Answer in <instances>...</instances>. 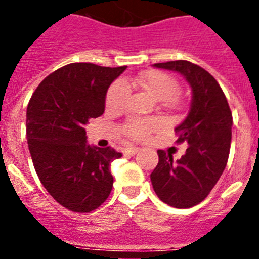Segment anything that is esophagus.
Returning a JSON list of instances; mask_svg holds the SVG:
<instances>
[{"instance_id": "obj_1", "label": "esophagus", "mask_w": 259, "mask_h": 259, "mask_svg": "<svg viewBox=\"0 0 259 259\" xmlns=\"http://www.w3.org/2000/svg\"><path fill=\"white\" fill-rule=\"evenodd\" d=\"M140 152V149H139V148H127V149L124 150V154L125 155H136L137 153Z\"/></svg>"}]
</instances>
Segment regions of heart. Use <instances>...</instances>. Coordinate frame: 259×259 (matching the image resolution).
<instances>
[{"label":"heart","instance_id":"heart-1","mask_svg":"<svg viewBox=\"0 0 259 259\" xmlns=\"http://www.w3.org/2000/svg\"><path fill=\"white\" fill-rule=\"evenodd\" d=\"M131 84L141 87L149 92L159 105L164 109H178L180 106V98L178 96L179 83L175 77L159 70H149L137 76L132 77ZM130 89L123 80H116L110 85L106 93V107L110 110L122 109L125 104ZM161 127V122L157 118H131L123 127V131L134 140H145L150 134Z\"/></svg>","mask_w":259,"mask_h":259}]
</instances>
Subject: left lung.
Masks as SVG:
<instances>
[{
	"label": "left lung",
	"mask_w": 259,
	"mask_h": 259,
	"mask_svg": "<svg viewBox=\"0 0 259 259\" xmlns=\"http://www.w3.org/2000/svg\"><path fill=\"white\" fill-rule=\"evenodd\" d=\"M155 67L180 72L192 88L187 118L175 128L176 143L188 144L185 154L158 150L157 167L150 175L159 200L176 209L202 202L223 174L231 148L232 113L221 85L205 68L189 61L154 63Z\"/></svg>",
	"instance_id": "obj_1"
}]
</instances>
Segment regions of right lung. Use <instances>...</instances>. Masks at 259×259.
Returning <instances> with one entry per match:
<instances>
[{"label": "right lung", "mask_w": 259, "mask_h": 259, "mask_svg": "<svg viewBox=\"0 0 259 259\" xmlns=\"http://www.w3.org/2000/svg\"><path fill=\"white\" fill-rule=\"evenodd\" d=\"M124 70L70 63L48 75L28 102L27 141L36 174L71 211H93L113 188L110 163L122 153L88 145L85 124L104 114L107 89Z\"/></svg>", "instance_id": "add662e5"}]
</instances>
